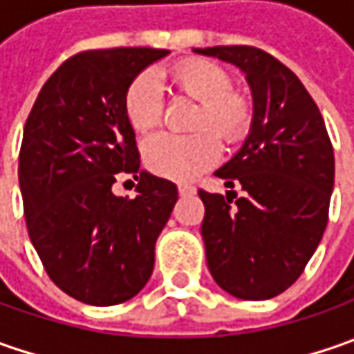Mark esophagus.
I'll return each mask as SVG.
<instances>
[{"instance_id": "esophagus-1", "label": "esophagus", "mask_w": 354, "mask_h": 354, "mask_svg": "<svg viewBox=\"0 0 354 354\" xmlns=\"http://www.w3.org/2000/svg\"><path fill=\"white\" fill-rule=\"evenodd\" d=\"M177 189H179V195H181V197H187V195H193V193H195V187H193V185L179 183L177 185Z\"/></svg>"}]
</instances>
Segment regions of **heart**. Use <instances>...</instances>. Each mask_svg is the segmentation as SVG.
Instances as JSON below:
<instances>
[{
	"mask_svg": "<svg viewBox=\"0 0 354 354\" xmlns=\"http://www.w3.org/2000/svg\"><path fill=\"white\" fill-rule=\"evenodd\" d=\"M179 96L198 102L191 120V136L157 133L143 143V163L159 177L189 181L218 161L221 145H238L248 138L254 122V102L234 90L232 76L211 61L179 62L165 73ZM163 96L149 75L136 76L124 92V112L129 126L145 133L163 118Z\"/></svg>",
	"mask_w": 354,
	"mask_h": 354,
	"instance_id": "heart-1",
	"label": "heart"
}]
</instances>
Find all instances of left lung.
<instances>
[{"label":"left lung","instance_id":"left-lung-1","mask_svg":"<svg viewBox=\"0 0 354 354\" xmlns=\"http://www.w3.org/2000/svg\"><path fill=\"white\" fill-rule=\"evenodd\" d=\"M236 64L254 94L242 149L214 175L228 195L198 191L203 240L214 281L238 299H270L306 270L329 221L333 143L319 108L292 71L248 45L197 48Z\"/></svg>","mask_w":354,"mask_h":354}]
</instances>
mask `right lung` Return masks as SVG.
Wrapping results in <instances>:
<instances>
[{
    "mask_svg": "<svg viewBox=\"0 0 354 354\" xmlns=\"http://www.w3.org/2000/svg\"><path fill=\"white\" fill-rule=\"evenodd\" d=\"M165 48L82 50L62 62L27 116L19 185L27 232L48 278L82 304L118 306L151 278L156 240L177 187L140 171L124 112L128 84ZM124 174L138 184L128 201L111 193Z\"/></svg>",
    "mask_w": 354,
    "mask_h": 354,
    "instance_id": "1",
    "label": "right lung"
}]
</instances>
